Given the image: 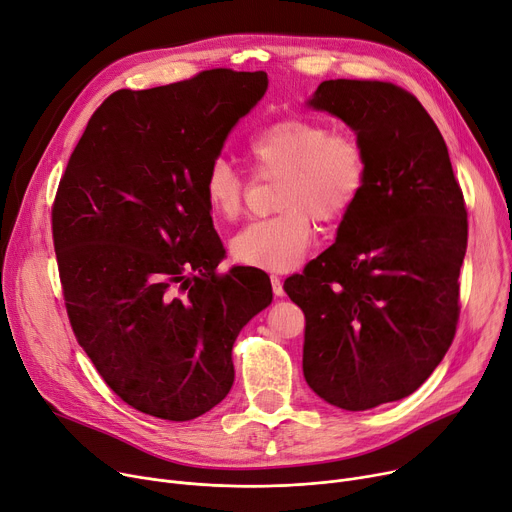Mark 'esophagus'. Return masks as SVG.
Wrapping results in <instances>:
<instances>
[{
    "label": "esophagus",
    "instance_id": "34e87169",
    "mask_svg": "<svg viewBox=\"0 0 512 512\" xmlns=\"http://www.w3.org/2000/svg\"><path fill=\"white\" fill-rule=\"evenodd\" d=\"M272 288H274V294H276V297H284V286H282V278H278V276H272Z\"/></svg>",
    "mask_w": 512,
    "mask_h": 512
}]
</instances>
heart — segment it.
Returning <instances> with one entry per match:
<instances>
[{
    "mask_svg": "<svg viewBox=\"0 0 512 512\" xmlns=\"http://www.w3.org/2000/svg\"><path fill=\"white\" fill-rule=\"evenodd\" d=\"M245 155L257 176H280L276 215L255 220L232 238V257L265 272H288L307 255L313 220L334 224L361 199L369 161L363 143L348 132L307 118H282L255 130ZM247 195V176L215 159L203 176L209 211L236 220Z\"/></svg>",
    "mask_w": 512,
    "mask_h": 512,
    "instance_id": "1",
    "label": "heart"
}]
</instances>
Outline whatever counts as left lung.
<instances>
[{"mask_svg": "<svg viewBox=\"0 0 512 512\" xmlns=\"http://www.w3.org/2000/svg\"><path fill=\"white\" fill-rule=\"evenodd\" d=\"M307 105L355 130L369 174L334 245L284 290L305 313L309 388L367 411L413 394L452 344L467 209L442 134L409 91L336 78Z\"/></svg>", "mask_w": 512, "mask_h": 512, "instance_id": "8db88e82", "label": "left lung"}]
</instances>
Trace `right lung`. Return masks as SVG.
Wrapping results in <instances>:
<instances>
[{"label":"right lung","instance_id":"obj_1","mask_svg":"<svg viewBox=\"0 0 512 512\" xmlns=\"http://www.w3.org/2000/svg\"><path fill=\"white\" fill-rule=\"evenodd\" d=\"M267 91L265 72L213 68L112 93L70 155L51 209L72 332L126 405L191 421L226 398L238 332L272 303L257 267L218 274L203 176Z\"/></svg>","mask_w":512,"mask_h":512}]
</instances>
